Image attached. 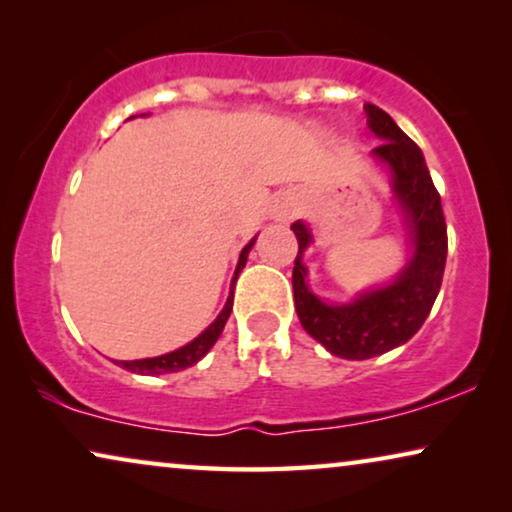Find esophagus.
<instances>
[{
	"label": "esophagus",
	"mask_w": 512,
	"mask_h": 512,
	"mask_svg": "<svg viewBox=\"0 0 512 512\" xmlns=\"http://www.w3.org/2000/svg\"><path fill=\"white\" fill-rule=\"evenodd\" d=\"M272 216H275L277 221H291L298 216V202L293 198H282L275 202V207H272Z\"/></svg>",
	"instance_id": "34e87169"
}]
</instances>
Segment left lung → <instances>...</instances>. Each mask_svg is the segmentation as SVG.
I'll list each match as a JSON object with an SVG mask.
<instances>
[{"label":"left lung","instance_id":"left-lung-1","mask_svg":"<svg viewBox=\"0 0 512 512\" xmlns=\"http://www.w3.org/2000/svg\"><path fill=\"white\" fill-rule=\"evenodd\" d=\"M368 128L382 139L373 156L389 165L394 193L408 214L415 242L408 268L391 286L370 291L352 305H326L307 289L303 251L312 242L305 223H291L298 237L293 265V300L300 324L328 352L342 359H373L408 342L429 317L443 284L447 258V226L440 193L433 186L422 149L398 128L387 111L366 104Z\"/></svg>","mask_w":512,"mask_h":512}]
</instances>
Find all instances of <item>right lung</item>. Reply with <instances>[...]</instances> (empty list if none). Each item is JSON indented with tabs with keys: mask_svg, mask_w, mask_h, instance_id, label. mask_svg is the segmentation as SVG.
<instances>
[{
	"mask_svg": "<svg viewBox=\"0 0 512 512\" xmlns=\"http://www.w3.org/2000/svg\"><path fill=\"white\" fill-rule=\"evenodd\" d=\"M254 247V240H251L247 247L242 249L240 254V261H237V270H235V277H233V291H235V282H237V275H240L244 263H247V256H249V249ZM233 291H230V296L226 300V307H223L219 317L212 326L207 328L205 333H200L198 338L193 342H188L186 347L177 349V352H170V354H163V356H153V359H139V361H116L118 366L130 370V373H139V375H163V373H179V370H184L188 366H193V363H198L202 356H205L209 349L214 347V342L219 340V335L223 331V326H226V321L230 317V312H233Z\"/></svg>",
	"mask_w": 512,
	"mask_h": 512,
	"instance_id": "obj_1",
	"label": "right lung"
}]
</instances>
